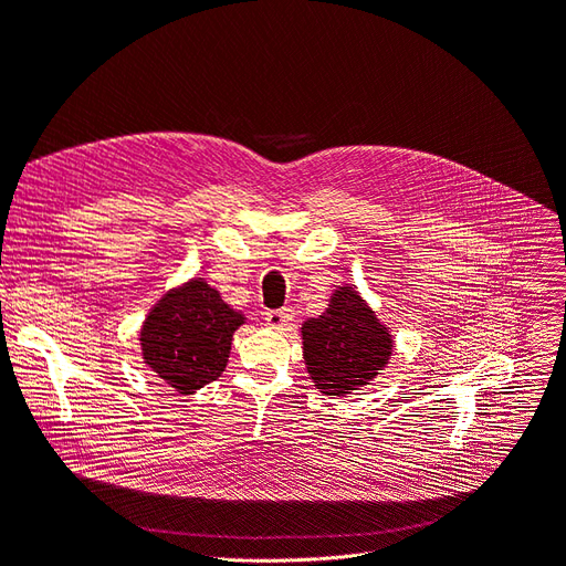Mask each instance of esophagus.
<instances>
[{
  "label": "esophagus",
  "instance_id": "esophagus-1",
  "mask_svg": "<svg viewBox=\"0 0 566 566\" xmlns=\"http://www.w3.org/2000/svg\"><path fill=\"white\" fill-rule=\"evenodd\" d=\"M263 318H265V324H268L270 328H277V331H282L284 326H289V322L293 318V310H291V307L270 310V312H265V314H263Z\"/></svg>",
  "mask_w": 566,
  "mask_h": 566
}]
</instances>
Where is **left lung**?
Masks as SVG:
<instances>
[{
  "label": "left lung",
  "instance_id": "1",
  "mask_svg": "<svg viewBox=\"0 0 566 566\" xmlns=\"http://www.w3.org/2000/svg\"><path fill=\"white\" fill-rule=\"evenodd\" d=\"M392 339L352 286L333 293L328 310L303 324V358L314 386L347 396L388 363Z\"/></svg>",
  "mask_w": 566,
  "mask_h": 566
}]
</instances>
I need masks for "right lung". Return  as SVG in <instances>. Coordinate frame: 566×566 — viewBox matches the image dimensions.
<instances>
[{
    "label": "right lung",
    "instance_id": "1",
    "mask_svg": "<svg viewBox=\"0 0 566 566\" xmlns=\"http://www.w3.org/2000/svg\"><path fill=\"white\" fill-rule=\"evenodd\" d=\"M244 322L201 277L168 293L140 331L145 363L174 390L193 392L224 373L231 339Z\"/></svg>",
    "mask_w": 566,
    "mask_h": 566
}]
</instances>
